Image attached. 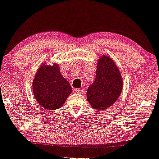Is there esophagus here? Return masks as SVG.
I'll return each instance as SVG.
<instances>
[{"label":"esophagus","mask_w":159,"mask_h":159,"mask_svg":"<svg viewBox=\"0 0 159 159\" xmlns=\"http://www.w3.org/2000/svg\"><path fill=\"white\" fill-rule=\"evenodd\" d=\"M75 92H76L77 93H79V94H83V93H84V89H75Z\"/></svg>","instance_id":"obj_1"}]
</instances>
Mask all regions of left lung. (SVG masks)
I'll list each match as a JSON object with an SVG mask.
<instances>
[{"label":"left lung","mask_w":159,"mask_h":159,"mask_svg":"<svg viewBox=\"0 0 159 159\" xmlns=\"http://www.w3.org/2000/svg\"><path fill=\"white\" fill-rule=\"evenodd\" d=\"M123 80L119 68L109 56L102 55L97 65L95 80L87 91L92 108L103 111L111 107L121 95Z\"/></svg>","instance_id":"8db88e82"}]
</instances>
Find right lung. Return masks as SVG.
I'll use <instances>...</instances> for the list:
<instances>
[{
  "label": "right lung",
  "instance_id": "add662e5",
  "mask_svg": "<svg viewBox=\"0 0 159 159\" xmlns=\"http://www.w3.org/2000/svg\"><path fill=\"white\" fill-rule=\"evenodd\" d=\"M33 90L40 106L48 110H55L62 107L72 89L60 73L57 63L52 65L43 63L34 77Z\"/></svg>",
  "mask_w": 159,
  "mask_h": 159
}]
</instances>
